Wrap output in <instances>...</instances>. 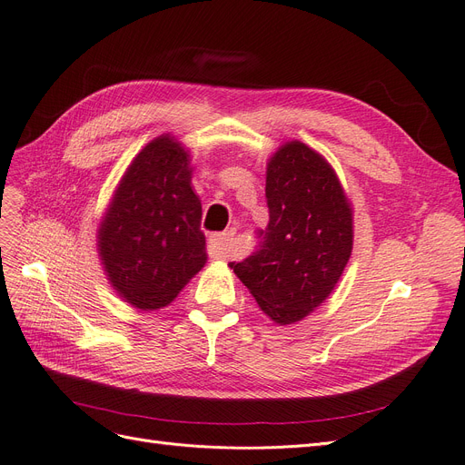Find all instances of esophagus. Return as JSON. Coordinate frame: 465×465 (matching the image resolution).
<instances>
[{
	"label": "esophagus",
	"mask_w": 465,
	"mask_h": 465,
	"mask_svg": "<svg viewBox=\"0 0 465 465\" xmlns=\"http://www.w3.org/2000/svg\"><path fill=\"white\" fill-rule=\"evenodd\" d=\"M232 231L213 234L210 238V255L215 259H227L232 252Z\"/></svg>",
	"instance_id": "esophagus-1"
}]
</instances>
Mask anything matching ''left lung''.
Segmentation results:
<instances>
[{
  "mask_svg": "<svg viewBox=\"0 0 465 465\" xmlns=\"http://www.w3.org/2000/svg\"><path fill=\"white\" fill-rule=\"evenodd\" d=\"M269 225L259 250L229 263L267 317L303 321L336 288L352 252V208L328 160L288 141L267 162Z\"/></svg>",
  "mask_w": 465,
  "mask_h": 465,
  "instance_id": "1",
  "label": "left lung"
}]
</instances>
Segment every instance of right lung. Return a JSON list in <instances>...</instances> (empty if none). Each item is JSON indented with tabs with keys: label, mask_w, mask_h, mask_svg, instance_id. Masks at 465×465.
<instances>
[{
	"label": "right lung",
	"mask_w": 465,
	"mask_h": 465,
	"mask_svg": "<svg viewBox=\"0 0 465 465\" xmlns=\"http://www.w3.org/2000/svg\"><path fill=\"white\" fill-rule=\"evenodd\" d=\"M191 153L170 134L127 165L97 229L110 286L141 311L168 307L208 262Z\"/></svg>",
	"instance_id": "1"
}]
</instances>
